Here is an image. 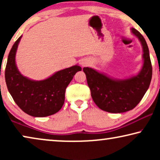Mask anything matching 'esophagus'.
<instances>
[{"instance_id": "esophagus-1", "label": "esophagus", "mask_w": 160, "mask_h": 160, "mask_svg": "<svg viewBox=\"0 0 160 160\" xmlns=\"http://www.w3.org/2000/svg\"><path fill=\"white\" fill-rule=\"evenodd\" d=\"M81 65H82V66H83V67L87 66V65H89V62H87V60H82V62H81Z\"/></svg>"}]
</instances>
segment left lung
Wrapping results in <instances>:
<instances>
[{
	"label": "left lung",
	"instance_id": "1",
	"mask_svg": "<svg viewBox=\"0 0 160 160\" xmlns=\"http://www.w3.org/2000/svg\"><path fill=\"white\" fill-rule=\"evenodd\" d=\"M131 30L141 41L143 52V66L136 76L115 79L91 68H83L93 101L107 112L123 113L134 108L145 95L152 80V66L147 43L137 30L132 28Z\"/></svg>",
	"mask_w": 160,
	"mask_h": 160
}]
</instances>
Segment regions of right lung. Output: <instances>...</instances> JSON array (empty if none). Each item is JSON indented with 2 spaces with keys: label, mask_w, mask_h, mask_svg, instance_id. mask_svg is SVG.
Here are the masks:
<instances>
[{
  "label": "right lung",
  "mask_w": 160,
  "mask_h": 160,
  "mask_svg": "<svg viewBox=\"0 0 160 160\" xmlns=\"http://www.w3.org/2000/svg\"><path fill=\"white\" fill-rule=\"evenodd\" d=\"M22 36L15 41L8 54L5 70L8 90L17 106L28 115L44 117L54 114L62 108L65 89L76 72L82 71L78 65L56 72L47 79L34 81L19 73L15 56Z\"/></svg>",
  "instance_id": "obj_1"
}]
</instances>
